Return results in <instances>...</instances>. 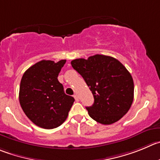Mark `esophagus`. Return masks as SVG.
I'll return each mask as SVG.
<instances>
[{
  "instance_id": "34e87169",
  "label": "esophagus",
  "mask_w": 160,
  "mask_h": 160,
  "mask_svg": "<svg viewBox=\"0 0 160 160\" xmlns=\"http://www.w3.org/2000/svg\"><path fill=\"white\" fill-rule=\"evenodd\" d=\"M74 98H75L76 101H77V102H78V101H79V96L77 95V94H76V95H74Z\"/></svg>"
}]
</instances>
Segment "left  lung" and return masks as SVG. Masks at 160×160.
Masks as SVG:
<instances>
[{"label": "left lung", "instance_id": "1", "mask_svg": "<svg viewBox=\"0 0 160 160\" xmlns=\"http://www.w3.org/2000/svg\"><path fill=\"white\" fill-rule=\"evenodd\" d=\"M71 65L93 94V105L86 107L92 119L110 125L129 111L133 101V80L118 60L96 54L88 59L72 60Z\"/></svg>", "mask_w": 160, "mask_h": 160}]
</instances>
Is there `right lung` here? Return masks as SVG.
I'll return each instance as SVG.
<instances>
[{
	"instance_id": "add662e5",
	"label": "right lung",
	"mask_w": 160,
	"mask_h": 160,
	"mask_svg": "<svg viewBox=\"0 0 160 160\" xmlns=\"http://www.w3.org/2000/svg\"><path fill=\"white\" fill-rule=\"evenodd\" d=\"M66 60L55 63L42 60L30 67L19 86V103L27 117L34 124L46 129L62 125L75 101L67 95L58 74Z\"/></svg>"
}]
</instances>
